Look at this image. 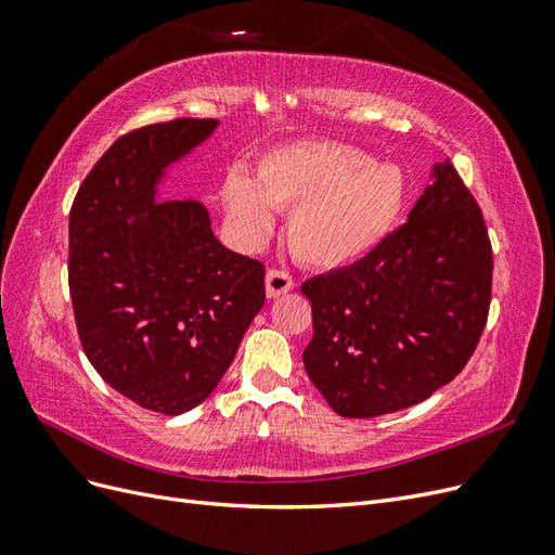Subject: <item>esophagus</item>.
Masks as SVG:
<instances>
[{"instance_id": "34e87169", "label": "esophagus", "mask_w": 555, "mask_h": 555, "mask_svg": "<svg viewBox=\"0 0 555 555\" xmlns=\"http://www.w3.org/2000/svg\"><path fill=\"white\" fill-rule=\"evenodd\" d=\"M294 289V280L289 273L284 271H268L266 273V294L268 298H278Z\"/></svg>"}]
</instances>
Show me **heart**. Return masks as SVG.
<instances>
[{
	"instance_id": "heart-1",
	"label": "heart",
	"mask_w": 555,
	"mask_h": 555,
	"mask_svg": "<svg viewBox=\"0 0 555 555\" xmlns=\"http://www.w3.org/2000/svg\"><path fill=\"white\" fill-rule=\"evenodd\" d=\"M405 198L400 166L377 164L365 150L335 141L273 147L259 159L255 178L236 166L222 182V204L241 238L266 236L271 208L289 210L294 257L322 271L371 255L396 227Z\"/></svg>"
}]
</instances>
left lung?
<instances>
[{"instance_id":"8db88e82","label":"left lung","mask_w":555,"mask_h":555,"mask_svg":"<svg viewBox=\"0 0 555 555\" xmlns=\"http://www.w3.org/2000/svg\"><path fill=\"white\" fill-rule=\"evenodd\" d=\"M493 255L475 196L451 162L367 257L304 282L310 382L333 412L371 418L416 405L456 377L491 306Z\"/></svg>"}]
</instances>
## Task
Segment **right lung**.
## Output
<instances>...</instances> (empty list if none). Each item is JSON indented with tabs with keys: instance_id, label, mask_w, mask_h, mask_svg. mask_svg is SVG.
<instances>
[{
	"instance_id": "1",
	"label": "right lung",
	"mask_w": 555,
	"mask_h": 555,
	"mask_svg": "<svg viewBox=\"0 0 555 555\" xmlns=\"http://www.w3.org/2000/svg\"><path fill=\"white\" fill-rule=\"evenodd\" d=\"M220 120L147 125L117 139L69 215V292L86 357L137 405L178 416L201 405L263 308V266L215 238L196 198L164 201L173 164Z\"/></svg>"
}]
</instances>
